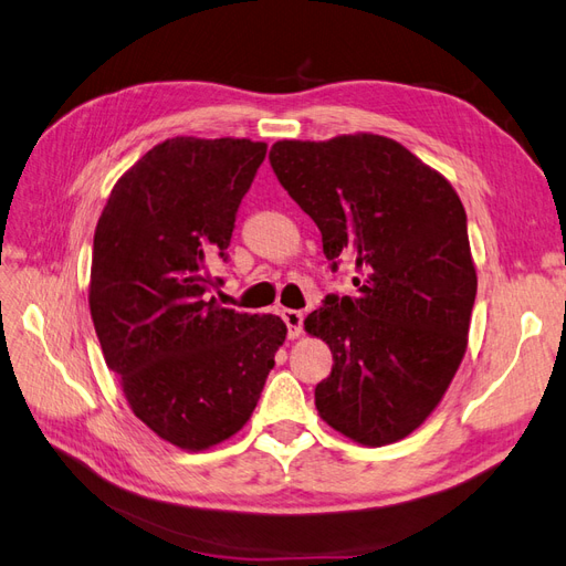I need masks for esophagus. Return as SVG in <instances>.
I'll return each instance as SVG.
<instances>
[{
  "label": "esophagus",
  "mask_w": 566,
  "mask_h": 566,
  "mask_svg": "<svg viewBox=\"0 0 566 566\" xmlns=\"http://www.w3.org/2000/svg\"><path fill=\"white\" fill-rule=\"evenodd\" d=\"M283 321L287 325V337L290 339H297L302 335V323H304V316L302 312H295V310H283Z\"/></svg>",
  "instance_id": "obj_1"
}]
</instances>
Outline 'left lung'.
Masks as SVG:
<instances>
[{
	"mask_svg": "<svg viewBox=\"0 0 566 566\" xmlns=\"http://www.w3.org/2000/svg\"><path fill=\"white\" fill-rule=\"evenodd\" d=\"M269 163L316 221L323 254L356 269L358 295L325 297L304 321L333 352L318 416L361 447L399 441L432 416L468 349L476 269L465 208L447 177L380 134L283 139Z\"/></svg>",
	"mask_w": 566,
	"mask_h": 566,
	"instance_id": "1",
	"label": "left lung"
}]
</instances>
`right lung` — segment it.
Wrapping results in <instances>:
<instances>
[{
	"mask_svg": "<svg viewBox=\"0 0 566 566\" xmlns=\"http://www.w3.org/2000/svg\"><path fill=\"white\" fill-rule=\"evenodd\" d=\"M264 142L175 136L119 177L94 231L90 312L132 413L181 451L243 430L285 342L273 314L208 300Z\"/></svg>",
	"mask_w": 566,
	"mask_h": 566,
	"instance_id": "add662e5",
	"label": "right lung"
}]
</instances>
